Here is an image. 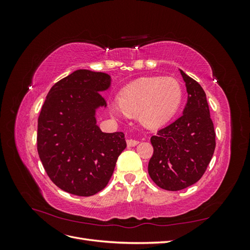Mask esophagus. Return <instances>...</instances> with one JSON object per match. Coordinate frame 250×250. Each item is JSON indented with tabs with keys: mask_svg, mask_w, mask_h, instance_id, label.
<instances>
[{
	"mask_svg": "<svg viewBox=\"0 0 250 250\" xmlns=\"http://www.w3.org/2000/svg\"><path fill=\"white\" fill-rule=\"evenodd\" d=\"M139 143H140V142H139L138 140L129 139V140H127V146H128V147H134V146H137Z\"/></svg>",
	"mask_w": 250,
	"mask_h": 250,
	"instance_id": "34e87169",
	"label": "esophagus"
}]
</instances>
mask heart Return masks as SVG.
I'll return each mask as SVG.
<instances>
[{
	"label": "heart",
	"instance_id": "b5f03b06",
	"mask_svg": "<svg viewBox=\"0 0 250 250\" xmlns=\"http://www.w3.org/2000/svg\"><path fill=\"white\" fill-rule=\"evenodd\" d=\"M183 87L174 78H143L121 93L113 107L129 115L138 113L141 122L150 128L165 125L175 115L183 101Z\"/></svg>",
	"mask_w": 250,
	"mask_h": 250
}]
</instances>
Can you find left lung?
I'll use <instances>...</instances> for the list:
<instances>
[{
	"label": "left lung",
	"mask_w": 250,
	"mask_h": 250,
	"mask_svg": "<svg viewBox=\"0 0 250 250\" xmlns=\"http://www.w3.org/2000/svg\"><path fill=\"white\" fill-rule=\"evenodd\" d=\"M179 71L188 92L183 115L150 139L153 155L148 173L158 187L167 191H179L197 183L216 147L206 93L197 81Z\"/></svg>",
	"instance_id": "8db88e82"
}]
</instances>
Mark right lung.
Here are the masks:
<instances>
[{"label": "right lung", "instance_id": "right-lung-1", "mask_svg": "<svg viewBox=\"0 0 250 250\" xmlns=\"http://www.w3.org/2000/svg\"><path fill=\"white\" fill-rule=\"evenodd\" d=\"M110 81L108 74L75 71L51 87L42 107L37 151L50 179L70 194L103 190L126 148L123 132L105 133L96 124V109L106 106L100 92Z\"/></svg>", "mask_w": 250, "mask_h": 250}]
</instances>
